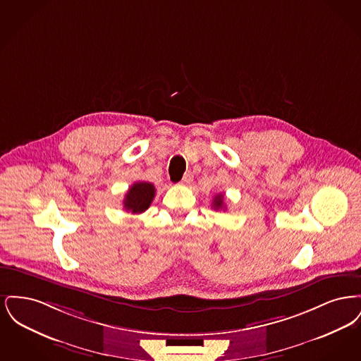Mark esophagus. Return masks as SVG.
Returning <instances> with one entry per match:
<instances>
[{"label":"esophagus","mask_w":361,"mask_h":361,"mask_svg":"<svg viewBox=\"0 0 361 361\" xmlns=\"http://www.w3.org/2000/svg\"><path fill=\"white\" fill-rule=\"evenodd\" d=\"M192 180H193L192 173H185V174H184V177H183V180H181V184H183V185H189V184L192 183Z\"/></svg>","instance_id":"34e87169"}]
</instances>
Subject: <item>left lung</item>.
<instances>
[{
	"mask_svg": "<svg viewBox=\"0 0 361 361\" xmlns=\"http://www.w3.org/2000/svg\"><path fill=\"white\" fill-rule=\"evenodd\" d=\"M212 207H214V209H222L224 208V195L222 193L215 195V197L212 200Z\"/></svg>",
	"mask_w": 361,
	"mask_h": 361,
	"instance_id": "obj_1",
	"label": "left lung"
}]
</instances>
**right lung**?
I'll list each match as a JSON object with an SVG mask.
<instances>
[{
    "instance_id": "1",
    "label": "right lung",
    "mask_w": 361,
    "mask_h": 361,
    "mask_svg": "<svg viewBox=\"0 0 361 361\" xmlns=\"http://www.w3.org/2000/svg\"><path fill=\"white\" fill-rule=\"evenodd\" d=\"M154 196L155 188L152 183L139 181L133 184L131 188L127 190L123 204L127 211L133 214H140L150 207Z\"/></svg>"
}]
</instances>
